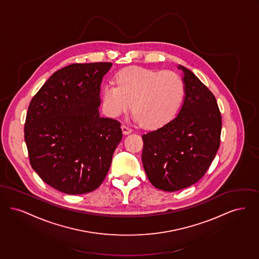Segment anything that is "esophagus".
<instances>
[{
  "mask_svg": "<svg viewBox=\"0 0 259 259\" xmlns=\"http://www.w3.org/2000/svg\"><path fill=\"white\" fill-rule=\"evenodd\" d=\"M122 132H123V134H124V135H130V134H132L133 131H132V128H130L128 126L123 124V125H122Z\"/></svg>",
  "mask_w": 259,
  "mask_h": 259,
  "instance_id": "esophagus-1",
  "label": "esophagus"
}]
</instances>
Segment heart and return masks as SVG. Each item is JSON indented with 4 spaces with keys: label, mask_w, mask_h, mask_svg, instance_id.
<instances>
[{
    "label": "heart",
    "mask_w": 259,
    "mask_h": 259,
    "mask_svg": "<svg viewBox=\"0 0 259 259\" xmlns=\"http://www.w3.org/2000/svg\"><path fill=\"white\" fill-rule=\"evenodd\" d=\"M115 83L102 88V108L112 118L125 113L133 102L135 119L145 128H158L178 111L184 97V82L170 70L131 67L120 70Z\"/></svg>",
    "instance_id": "obj_1"
}]
</instances>
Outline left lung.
I'll use <instances>...</instances> for the list:
<instances>
[{
  "instance_id": "left-lung-1",
  "label": "left lung",
  "mask_w": 259,
  "mask_h": 259,
  "mask_svg": "<svg viewBox=\"0 0 259 259\" xmlns=\"http://www.w3.org/2000/svg\"><path fill=\"white\" fill-rule=\"evenodd\" d=\"M185 97L178 115L142 135L143 167L151 184L164 191L188 188L211 165L221 142L222 116L213 93L183 66Z\"/></svg>"
}]
</instances>
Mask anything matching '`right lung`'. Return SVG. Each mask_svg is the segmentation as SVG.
I'll use <instances>...</instances> for the list:
<instances>
[{
	"instance_id": "right-lung-1",
	"label": "right lung",
	"mask_w": 259,
	"mask_h": 259,
	"mask_svg": "<svg viewBox=\"0 0 259 259\" xmlns=\"http://www.w3.org/2000/svg\"><path fill=\"white\" fill-rule=\"evenodd\" d=\"M111 67L90 63L61 68L30 102L24 134L31 165L64 193L98 189L122 140L121 124L99 111L101 81Z\"/></svg>"
}]
</instances>
